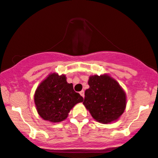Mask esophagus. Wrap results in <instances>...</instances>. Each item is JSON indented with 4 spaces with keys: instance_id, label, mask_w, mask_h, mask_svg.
Wrapping results in <instances>:
<instances>
[{
    "instance_id": "34e87169",
    "label": "esophagus",
    "mask_w": 158,
    "mask_h": 158,
    "mask_svg": "<svg viewBox=\"0 0 158 158\" xmlns=\"http://www.w3.org/2000/svg\"><path fill=\"white\" fill-rule=\"evenodd\" d=\"M79 94H80L81 96H82L83 98L85 97V91H84V90H81V91H80V92H79Z\"/></svg>"
}]
</instances>
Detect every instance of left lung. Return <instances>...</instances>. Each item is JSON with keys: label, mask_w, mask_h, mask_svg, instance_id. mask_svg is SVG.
Masks as SVG:
<instances>
[{"label": "left lung", "mask_w": 158, "mask_h": 158, "mask_svg": "<svg viewBox=\"0 0 158 158\" xmlns=\"http://www.w3.org/2000/svg\"><path fill=\"white\" fill-rule=\"evenodd\" d=\"M88 85L83 104L92 117L102 123L117 121L127 106L126 93L118 82L105 73L90 76Z\"/></svg>", "instance_id": "obj_1"}]
</instances>
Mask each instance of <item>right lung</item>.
<instances>
[{"mask_svg":"<svg viewBox=\"0 0 158 158\" xmlns=\"http://www.w3.org/2000/svg\"><path fill=\"white\" fill-rule=\"evenodd\" d=\"M35 104L43 120L58 123L65 120L76 104L83 102L82 96L67 82L64 74L50 73L36 89Z\"/></svg>","mask_w":158,"mask_h":158,"instance_id":"right-lung-1","label":"right lung"}]
</instances>
